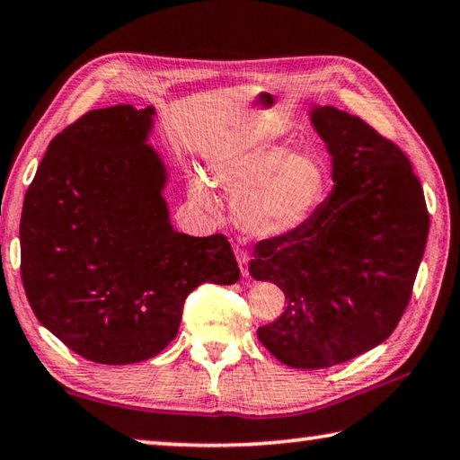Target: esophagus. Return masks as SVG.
I'll use <instances>...</instances> for the list:
<instances>
[{
	"instance_id": "esophagus-1",
	"label": "esophagus",
	"mask_w": 460,
	"mask_h": 460,
	"mask_svg": "<svg viewBox=\"0 0 460 460\" xmlns=\"http://www.w3.org/2000/svg\"><path fill=\"white\" fill-rule=\"evenodd\" d=\"M235 258H237V263H239L241 276L247 278V276H249V255H247L245 252H241V249H237V252H235Z\"/></svg>"
}]
</instances>
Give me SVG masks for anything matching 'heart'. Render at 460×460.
<instances>
[{
	"label": "heart",
	"instance_id": "1",
	"mask_svg": "<svg viewBox=\"0 0 460 460\" xmlns=\"http://www.w3.org/2000/svg\"><path fill=\"white\" fill-rule=\"evenodd\" d=\"M211 176L233 194V219L253 239H278L313 219L329 189L326 168L313 152H288L276 142L229 147L213 155ZM189 192L217 211L211 184L190 172Z\"/></svg>",
	"mask_w": 460,
	"mask_h": 460
}]
</instances>
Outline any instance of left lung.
Segmentation results:
<instances>
[{
	"instance_id": "8db88e82",
	"label": "left lung",
	"mask_w": 460,
	"mask_h": 460,
	"mask_svg": "<svg viewBox=\"0 0 460 460\" xmlns=\"http://www.w3.org/2000/svg\"><path fill=\"white\" fill-rule=\"evenodd\" d=\"M332 166V190L292 235L260 241L253 279L276 284L286 310L258 329L294 369L355 359L398 326L428 239L422 186L398 146L331 105L308 107Z\"/></svg>"
}]
</instances>
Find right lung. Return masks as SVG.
<instances>
[{"label": "right lung", "mask_w": 460, "mask_h": 460, "mask_svg": "<svg viewBox=\"0 0 460 460\" xmlns=\"http://www.w3.org/2000/svg\"><path fill=\"white\" fill-rule=\"evenodd\" d=\"M155 109H95L52 139L24 199L22 282L42 326L84 359L164 351L194 288L239 279L223 235L170 221L168 168L147 144Z\"/></svg>", "instance_id": "obj_1"}]
</instances>
